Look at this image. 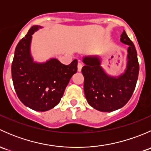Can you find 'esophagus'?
Wrapping results in <instances>:
<instances>
[{"label":"esophagus","mask_w":151,"mask_h":151,"mask_svg":"<svg viewBox=\"0 0 151 151\" xmlns=\"http://www.w3.org/2000/svg\"><path fill=\"white\" fill-rule=\"evenodd\" d=\"M82 68H83V63L79 62L78 64H77V69H78V71H81Z\"/></svg>","instance_id":"1"}]
</instances>
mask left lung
<instances>
[{
    "label": "left lung",
    "instance_id": "left-lung-1",
    "mask_svg": "<svg viewBox=\"0 0 151 151\" xmlns=\"http://www.w3.org/2000/svg\"><path fill=\"white\" fill-rule=\"evenodd\" d=\"M121 42L129 45L124 72L118 76L108 74L98 55L85 56L82 68L84 92L88 103L101 112H112L122 108L132 97L139 74L137 54L133 42L123 30Z\"/></svg>",
    "mask_w": 151,
    "mask_h": 151
}]
</instances>
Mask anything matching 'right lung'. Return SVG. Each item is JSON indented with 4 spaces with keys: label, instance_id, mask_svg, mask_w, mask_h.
Masks as SVG:
<instances>
[{
    "label": "right lung",
    "instance_id": "right-lung-1",
    "mask_svg": "<svg viewBox=\"0 0 151 151\" xmlns=\"http://www.w3.org/2000/svg\"><path fill=\"white\" fill-rule=\"evenodd\" d=\"M42 28L33 25L17 45L12 65L14 87L22 104L33 110L45 112L61 99L70 79L77 71V60L64 65L55 58L34 61L31 54L32 35Z\"/></svg>",
    "mask_w": 151,
    "mask_h": 151
}]
</instances>
